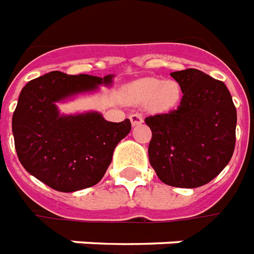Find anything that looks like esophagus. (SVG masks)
<instances>
[{"mask_svg":"<svg viewBox=\"0 0 254 254\" xmlns=\"http://www.w3.org/2000/svg\"><path fill=\"white\" fill-rule=\"evenodd\" d=\"M129 120H131L132 126H139L143 123V118L139 114H131L129 115Z\"/></svg>","mask_w":254,"mask_h":254,"instance_id":"obj_1","label":"esophagus"}]
</instances>
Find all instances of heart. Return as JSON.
Instances as JSON below:
<instances>
[{
	"mask_svg": "<svg viewBox=\"0 0 254 254\" xmlns=\"http://www.w3.org/2000/svg\"><path fill=\"white\" fill-rule=\"evenodd\" d=\"M129 99L135 104H145L153 112H168L180 103V84L173 79L162 81L160 78H142L135 81L127 88Z\"/></svg>",
	"mask_w": 254,
	"mask_h": 254,
	"instance_id": "obj_1",
	"label": "heart"
}]
</instances>
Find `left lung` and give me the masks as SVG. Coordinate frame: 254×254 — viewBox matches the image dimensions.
Masks as SVG:
<instances>
[{"mask_svg": "<svg viewBox=\"0 0 254 254\" xmlns=\"http://www.w3.org/2000/svg\"><path fill=\"white\" fill-rule=\"evenodd\" d=\"M170 75L183 99L169 114L146 118L151 129L149 161L162 183L197 188L225 169L236 146L237 111L222 81L187 68Z\"/></svg>", "mask_w": 254, "mask_h": 254, "instance_id": "left-lung-1", "label": "left lung"}]
</instances>
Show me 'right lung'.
I'll return each instance as SVG.
<instances>
[{
    "instance_id": "add662e5",
    "label": "right lung",
    "mask_w": 254,
    "mask_h": 254,
    "mask_svg": "<svg viewBox=\"0 0 254 254\" xmlns=\"http://www.w3.org/2000/svg\"><path fill=\"white\" fill-rule=\"evenodd\" d=\"M114 77L51 71L24 86L12 131L18 160L29 175L59 192L89 188L103 179L115 147L131 131L129 120L108 122L96 111L64 115L57 104L111 86Z\"/></svg>"
}]
</instances>
